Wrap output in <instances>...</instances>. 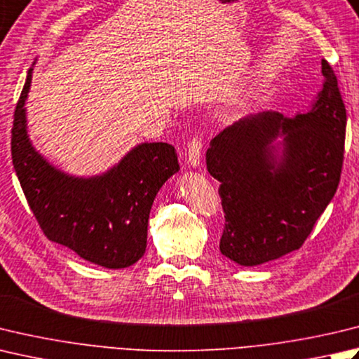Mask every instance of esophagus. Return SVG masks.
<instances>
[{
	"label": "esophagus",
	"mask_w": 359,
	"mask_h": 359,
	"mask_svg": "<svg viewBox=\"0 0 359 359\" xmlns=\"http://www.w3.org/2000/svg\"><path fill=\"white\" fill-rule=\"evenodd\" d=\"M201 157H202V140L198 137H193L191 142L188 143V149H187L188 163L194 168L199 166Z\"/></svg>",
	"instance_id": "obj_1"
}]
</instances>
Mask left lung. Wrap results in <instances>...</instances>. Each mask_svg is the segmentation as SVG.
Instances as JSON below:
<instances>
[{
	"label": "left lung",
	"instance_id": "1",
	"mask_svg": "<svg viewBox=\"0 0 359 359\" xmlns=\"http://www.w3.org/2000/svg\"><path fill=\"white\" fill-rule=\"evenodd\" d=\"M324 83L306 114L245 116L216 135L207 170L219 182L224 257L258 266L300 249L338 189L346 105L322 59Z\"/></svg>",
	"mask_w": 359,
	"mask_h": 359
}]
</instances>
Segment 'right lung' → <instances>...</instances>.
I'll use <instances>...</instances> for the list:
<instances>
[{"mask_svg": "<svg viewBox=\"0 0 359 359\" xmlns=\"http://www.w3.org/2000/svg\"><path fill=\"white\" fill-rule=\"evenodd\" d=\"M32 69L13 114L11 144L12 163L35 219L48 240L87 262L107 269L129 268L146 252L147 221L158 189L179 171L174 146L142 143L93 177L57 170L27 135L25 104Z\"/></svg>", "mask_w": 359, "mask_h": 359, "instance_id": "obj_1", "label": "right lung"}]
</instances>
